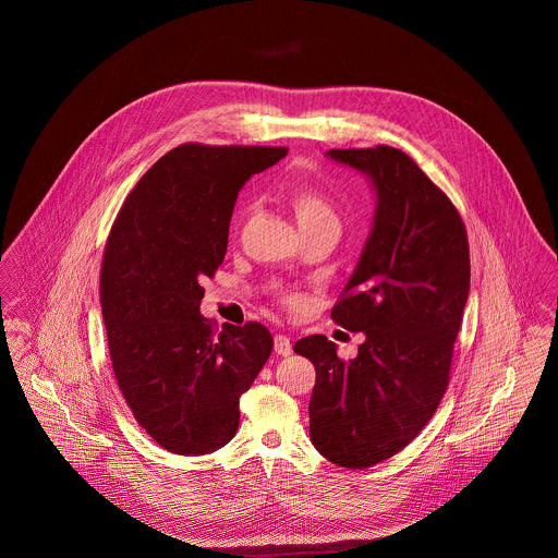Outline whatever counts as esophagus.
Returning <instances> with one entry per match:
<instances>
[{
	"mask_svg": "<svg viewBox=\"0 0 558 558\" xmlns=\"http://www.w3.org/2000/svg\"><path fill=\"white\" fill-rule=\"evenodd\" d=\"M275 352L279 356H290L292 354V341L288 335H275Z\"/></svg>",
	"mask_w": 558,
	"mask_h": 558,
	"instance_id": "34e87169",
	"label": "esophagus"
}]
</instances>
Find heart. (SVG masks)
Returning <instances> with one entry per match:
<instances>
[{
  "instance_id": "obj_1",
  "label": "heart",
  "mask_w": 558,
  "mask_h": 558,
  "mask_svg": "<svg viewBox=\"0 0 558 558\" xmlns=\"http://www.w3.org/2000/svg\"><path fill=\"white\" fill-rule=\"evenodd\" d=\"M290 204L294 208L299 226H312V223H322V221L337 223V215L330 208V204L326 202V197L312 186L303 184V186L290 189Z\"/></svg>"
}]
</instances>
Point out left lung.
Returning <instances> with one entry per match:
<instances>
[{"label": "left lung", "instance_id": "left-lung-1", "mask_svg": "<svg viewBox=\"0 0 558 558\" xmlns=\"http://www.w3.org/2000/svg\"><path fill=\"white\" fill-rule=\"evenodd\" d=\"M326 157L365 173L376 193L369 236L330 312L365 341L348 361L324 335L294 352L316 367L314 447L337 466L367 469L416 438L447 391L471 255L456 206L408 155L376 146Z\"/></svg>", "mask_w": 558, "mask_h": 558}]
</instances>
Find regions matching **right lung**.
Returning a JSON list of instances; mask_svg holds the SVG:
<instances>
[{"label":"right lung","instance_id":"right-lung-1","mask_svg":"<svg viewBox=\"0 0 558 558\" xmlns=\"http://www.w3.org/2000/svg\"><path fill=\"white\" fill-rule=\"evenodd\" d=\"M288 148L184 144L126 197L105 246L100 310L118 387L162 449L204 456L239 429V399L272 352L266 326L219 335L199 314L202 281L228 251L244 182Z\"/></svg>","mask_w":558,"mask_h":558}]
</instances>
